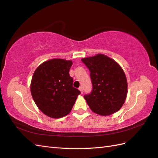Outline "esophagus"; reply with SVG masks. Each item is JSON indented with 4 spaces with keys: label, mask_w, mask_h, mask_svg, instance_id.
<instances>
[{
    "label": "esophagus",
    "mask_w": 158,
    "mask_h": 158,
    "mask_svg": "<svg viewBox=\"0 0 158 158\" xmlns=\"http://www.w3.org/2000/svg\"><path fill=\"white\" fill-rule=\"evenodd\" d=\"M79 90L80 91L81 94H82V93H83V88H82V86H80V87L79 88Z\"/></svg>",
    "instance_id": "obj_1"
}]
</instances>
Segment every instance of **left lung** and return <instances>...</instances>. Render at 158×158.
Segmentation results:
<instances>
[{
	"mask_svg": "<svg viewBox=\"0 0 158 158\" xmlns=\"http://www.w3.org/2000/svg\"><path fill=\"white\" fill-rule=\"evenodd\" d=\"M90 72L92 90L84 99L94 113L106 116L118 111L125 102L127 81L123 70L107 56L82 59Z\"/></svg>",
	"mask_w": 158,
	"mask_h": 158,
	"instance_id": "8db88e82",
	"label": "left lung"
}]
</instances>
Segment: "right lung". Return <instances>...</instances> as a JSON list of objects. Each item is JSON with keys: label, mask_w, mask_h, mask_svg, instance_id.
Segmentation results:
<instances>
[{"label": "right lung", "mask_w": 158, "mask_h": 158, "mask_svg": "<svg viewBox=\"0 0 158 158\" xmlns=\"http://www.w3.org/2000/svg\"><path fill=\"white\" fill-rule=\"evenodd\" d=\"M71 60L55 59L43 63L33 73L31 93L35 104L46 115L58 118L70 112L80 92L73 86Z\"/></svg>", "instance_id": "right-lung-1"}]
</instances>
